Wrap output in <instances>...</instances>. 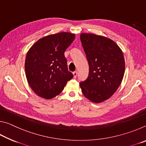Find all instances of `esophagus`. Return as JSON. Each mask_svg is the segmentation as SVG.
Instances as JSON below:
<instances>
[{"instance_id":"esophagus-1","label":"esophagus","mask_w":146,"mask_h":146,"mask_svg":"<svg viewBox=\"0 0 146 146\" xmlns=\"http://www.w3.org/2000/svg\"><path fill=\"white\" fill-rule=\"evenodd\" d=\"M73 78H76V76H77V72H76V71H75V72L73 73Z\"/></svg>"}]
</instances>
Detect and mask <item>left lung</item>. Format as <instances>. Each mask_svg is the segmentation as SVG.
Masks as SVG:
<instances>
[{"label":"left lung","mask_w":146,"mask_h":146,"mask_svg":"<svg viewBox=\"0 0 146 146\" xmlns=\"http://www.w3.org/2000/svg\"><path fill=\"white\" fill-rule=\"evenodd\" d=\"M90 71L80 82L83 95L94 103H101L118 90L125 73L122 49L111 39L93 33L80 34Z\"/></svg>","instance_id":"1"}]
</instances>
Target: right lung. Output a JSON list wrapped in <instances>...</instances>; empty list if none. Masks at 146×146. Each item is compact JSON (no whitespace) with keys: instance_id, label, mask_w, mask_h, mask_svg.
Segmentation results:
<instances>
[{"instance_id":"add662e5","label":"right lung","mask_w":146,"mask_h":146,"mask_svg":"<svg viewBox=\"0 0 146 146\" xmlns=\"http://www.w3.org/2000/svg\"><path fill=\"white\" fill-rule=\"evenodd\" d=\"M75 38V35L69 32L49 35L29 48L25 60L26 76L30 88L40 97H56L73 77L68 70L64 52Z\"/></svg>"}]
</instances>
